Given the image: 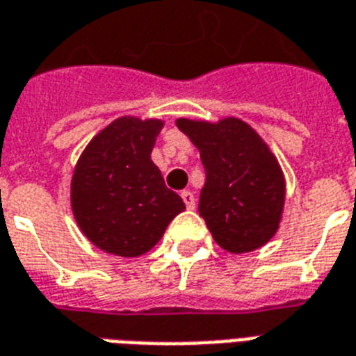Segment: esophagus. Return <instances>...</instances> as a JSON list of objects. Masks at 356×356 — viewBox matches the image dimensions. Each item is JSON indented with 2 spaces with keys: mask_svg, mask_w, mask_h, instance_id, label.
I'll return each instance as SVG.
<instances>
[{
  "mask_svg": "<svg viewBox=\"0 0 356 356\" xmlns=\"http://www.w3.org/2000/svg\"><path fill=\"white\" fill-rule=\"evenodd\" d=\"M181 198L185 202L186 209H194V207H196V198H194V194H192L191 191L181 192Z\"/></svg>",
  "mask_w": 356,
  "mask_h": 356,
  "instance_id": "34e87169",
  "label": "esophagus"
}]
</instances>
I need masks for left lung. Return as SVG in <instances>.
I'll return each mask as SVG.
<instances>
[{"mask_svg": "<svg viewBox=\"0 0 356 356\" xmlns=\"http://www.w3.org/2000/svg\"><path fill=\"white\" fill-rule=\"evenodd\" d=\"M177 128L200 151L205 185L198 211L215 241L230 252L268 243L283 211L285 179L259 134L238 118L218 124L179 118Z\"/></svg>", "mask_w": 356, "mask_h": 356, "instance_id": "1", "label": "left lung"}]
</instances>
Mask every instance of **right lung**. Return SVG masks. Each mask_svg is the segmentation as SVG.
I'll return each mask as SVG.
<instances>
[{"label":"right lung","mask_w":356,"mask_h":356,"mask_svg":"<svg viewBox=\"0 0 356 356\" xmlns=\"http://www.w3.org/2000/svg\"><path fill=\"white\" fill-rule=\"evenodd\" d=\"M160 130V120L117 118L92 139L75 168L73 215L84 236L105 252L143 254L185 211L151 160Z\"/></svg>","instance_id":"right-lung-1"}]
</instances>
